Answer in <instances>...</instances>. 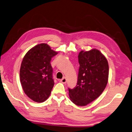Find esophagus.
<instances>
[{
	"instance_id": "esophagus-1",
	"label": "esophagus",
	"mask_w": 132,
	"mask_h": 132,
	"mask_svg": "<svg viewBox=\"0 0 132 132\" xmlns=\"http://www.w3.org/2000/svg\"><path fill=\"white\" fill-rule=\"evenodd\" d=\"M60 81H61L62 83H66V81H67V80H66V77H63V79H62L61 80H60Z\"/></svg>"
}]
</instances>
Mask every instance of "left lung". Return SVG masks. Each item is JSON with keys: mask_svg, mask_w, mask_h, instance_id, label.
I'll use <instances>...</instances> for the list:
<instances>
[{"mask_svg": "<svg viewBox=\"0 0 132 132\" xmlns=\"http://www.w3.org/2000/svg\"><path fill=\"white\" fill-rule=\"evenodd\" d=\"M76 86L69 89L70 99L77 106H84L99 97L106 88L109 77L107 59L99 50L81 51Z\"/></svg>", "mask_w": 132, "mask_h": 132, "instance_id": "8db88e82", "label": "left lung"}]
</instances>
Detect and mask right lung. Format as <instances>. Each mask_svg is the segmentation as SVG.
Returning <instances> with one entry per match:
<instances>
[{
    "label": "right lung",
    "mask_w": 132,
    "mask_h": 132,
    "mask_svg": "<svg viewBox=\"0 0 132 132\" xmlns=\"http://www.w3.org/2000/svg\"><path fill=\"white\" fill-rule=\"evenodd\" d=\"M57 54L46 43L30 49L21 63L20 80L24 93L34 102H45L54 86L52 58Z\"/></svg>",
    "instance_id": "add662e5"
}]
</instances>
